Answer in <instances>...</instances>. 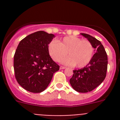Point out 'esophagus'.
Instances as JSON below:
<instances>
[{
	"instance_id": "1",
	"label": "esophagus",
	"mask_w": 120,
	"mask_h": 120,
	"mask_svg": "<svg viewBox=\"0 0 120 120\" xmlns=\"http://www.w3.org/2000/svg\"><path fill=\"white\" fill-rule=\"evenodd\" d=\"M65 68H66V67H64V66H61V67H60V69H61V70L65 69Z\"/></svg>"
}]
</instances>
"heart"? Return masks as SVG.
<instances>
[{"mask_svg": "<svg viewBox=\"0 0 120 120\" xmlns=\"http://www.w3.org/2000/svg\"><path fill=\"white\" fill-rule=\"evenodd\" d=\"M49 52L54 61L57 62L64 58L68 52L69 57L63 59L62 62L82 68L91 61L94 48L88 40L68 36L64 37L59 42L56 40L51 41L49 44Z\"/></svg>", "mask_w": 120, "mask_h": 120, "instance_id": "b5f03b06", "label": "heart"}]
</instances>
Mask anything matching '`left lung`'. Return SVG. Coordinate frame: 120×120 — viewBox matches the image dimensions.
I'll use <instances>...</instances> for the list:
<instances>
[{
  "mask_svg": "<svg viewBox=\"0 0 120 120\" xmlns=\"http://www.w3.org/2000/svg\"><path fill=\"white\" fill-rule=\"evenodd\" d=\"M86 38L95 49V53L87 65L83 68L73 70L70 79L73 88L79 93L93 91L102 83L106 76L108 56L100 41L86 34H80Z\"/></svg>",
  "mask_w": 120,
  "mask_h": 120,
  "instance_id": "1",
  "label": "left lung"
}]
</instances>
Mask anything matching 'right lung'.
Returning a JSON list of instances; mask_svg holds the SVG:
<instances>
[{
  "label": "right lung",
  "mask_w": 120,
  "mask_h": 120,
  "mask_svg": "<svg viewBox=\"0 0 120 120\" xmlns=\"http://www.w3.org/2000/svg\"><path fill=\"white\" fill-rule=\"evenodd\" d=\"M55 35L44 31L29 35L19 43L14 56L15 77L24 90L34 93L43 91L53 75L59 70L49 52Z\"/></svg>",
  "instance_id": "add662e5"
}]
</instances>
